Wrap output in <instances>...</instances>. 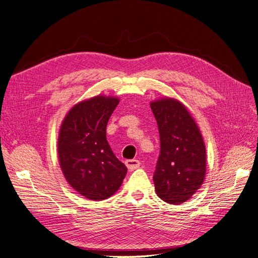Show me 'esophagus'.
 <instances>
[{
	"mask_svg": "<svg viewBox=\"0 0 258 258\" xmlns=\"http://www.w3.org/2000/svg\"><path fill=\"white\" fill-rule=\"evenodd\" d=\"M126 166L130 171L136 170L140 167V161L138 159H129V160H126Z\"/></svg>",
	"mask_w": 258,
	"mask_h": 258,
	"instance_id": "esophagus-1",
	"label": "esophagus"
}]
</instances>
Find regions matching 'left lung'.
<instances>
[{
  "instance_id": "obj_1",
  "label": "left lung",
  "mask_w": 258,
  "mask_h": 258,
  "mask_svg": "<svg viewBox=\"0 0 258 258\" xmlns=\"http://www.w3.org/2000/svg\"><path fill=\"white\" fill-rule=\"evenodd\" d=\"M157 120L160 154L154 172L155 190L170 205L188 200L206 176V145L187 108L172 98L151 103Z\"/></svg>"
}]
</instances>
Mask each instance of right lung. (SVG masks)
Masks as SVG:
<instances>
[{"instance_id":"add662e5","label":"right lung","mask_w":258,"mask_h":258,"mask_svg":"<svg viewBox=\"0 0 258 258\" xmlns=\"http://www.w3.org/2000/svg\"><path fill=\"white\" fill-rule=\"evenodd\" d=\"M119 99L97 96L74 105L62 121L58 157L68 183L90 200H104L120 187L127 167L106 140V126Z\"/></svg>"}]
</instances>
